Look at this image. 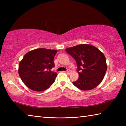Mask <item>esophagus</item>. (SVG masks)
Instances as JSON below:
<instances>
[{
    "mask_svg": "<svg viewBox=\"0 0 126 126\" xmlns=\"http://www.w3.org/2000/svg\"><path fill=\"white\" fill-rule=\"evenodd\" d=\"M71 70H70V69H67V71H65V72H66V73H67V74H69L70 73H71Z\"/></svg>",
    "mask_w": 126,
    "mask_h": 126,
    "instance_id": "1",
    "label": "esophagus"
}]
</instances>
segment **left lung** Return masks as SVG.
<instances>
[{
	"label": "left lung",
	"instance_id": "obj_1",
	"mask_svg": "<svg viewBox=\"0 0 126 126\" xmlns=\"http://www.w3.org/2000/svg\"><path fill=\"white\" fill-rule=\"evenodd\" d=\"M75 59L79 78L73 84L82 91L95 88L103 80L107 71L106 58L98 49L90 44H79L65 49Z\"/></svg>",
	"mask_w": 126,
	"mask_h": 126
}]
</instances>
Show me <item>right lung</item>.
Here are the masks:
<instances>
[{"mask_svg": "<svg viewBox=\"0 0 126 126\" xmlns=\"http://www.w3.org/2000/svg\"><path fill=\"white\" fill-rule=\"evenodd\" d=\"M57 50L39 48L29 51L19 65L18 73L21 79L32 90H46L54 82L56 72L51 71L54 67V58Z\"/></svg>", "mask_w": 126, "mask_h": 126, "instance_id": "1", "label": "right lung"}]
</instances>
